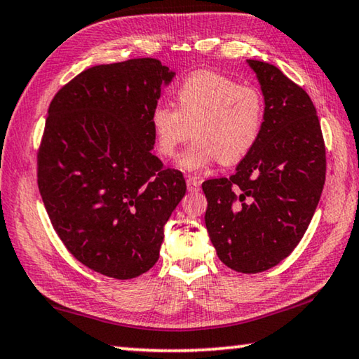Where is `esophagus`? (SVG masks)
<instances>
[{
	"label": "esophagus",
	"mask_w": 359,
	"mask_h": 359,
	"mask_svg": "<svg viewBox=\"0 0 359 359\" xmlns=\"http://www.w3.org/2000/svg\"><path fill=\"white\" fill-rule=\"evenodd\" d=\"M199 185H201V182H199L198 177H194V175H187V187L190 191H198L199 190Z\"/></svg>",
	"instance_id": "obj_1"
}]
</instances>
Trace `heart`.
I'll use <instances>...</instances> for the list:
<instances>
[{"label": "heart", "mask_w": 359, "mask_h": 359, "mask_svg": "<svg viewBox=\"0 0 359 359\" xmlns=\"http://www.w3.org/2000/svg\"><path fill=\"white\" fill-rule=\"evenodd\" d=\"M175 107L160 102L150 114L158 154L171 158L190 137L180 168L198 171L214 161L236 165L250 154L264 125V100L258 88L214 71H196L175 88Z\"/></svg>", "instance_id": "obj_1"}]
</instances>
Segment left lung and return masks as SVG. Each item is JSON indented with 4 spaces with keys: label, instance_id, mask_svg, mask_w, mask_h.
Returning <instances> with one entry per match:
<instances>
[{
    "label": "left lung",
    "instance_id": "8db88e82",
    "mask_svg": "<svg viewBox=\"0 0 359 359\" xmlns=\"http://www.w3.org/2000/svg\"><path fill=\"white\" fill-rule=\"evenodd\" d=\"M248 63L264 95L263 131L236 172L203 182V191L218 258L257 274L287 258L306 233L323 191L326 149L306 90L274 65Z\"/></svg>",
    "mask_w": 359,
    "mask_h": 359
}]
</instances>
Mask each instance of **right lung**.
Returning <instances> with one entry per match:
<instances>
[{
  "label": "right lung",
  "mask_w": 359,
  "mask_h": 359,
  "mask_svg": "<svg viewBox=\"0 0 359 359\" xmlns=\"http://www.w3.org/2000/svg\"><path fill=\"white\" fill-rule=\"evenodd\" d=\"M172 77L156 58L93 66L48 106L38 149L42 203L72 257L102 276L147 272L185 194L184 174L151 151L150 114Z\"/></svg>",
  "instance_id": "obj_1"
}]
</instances>
